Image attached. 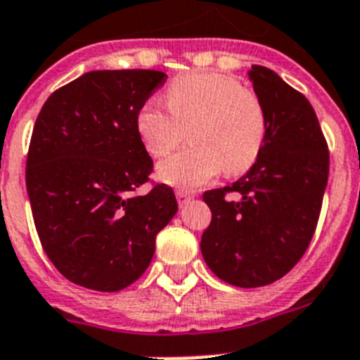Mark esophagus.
I'll return each instance as SVG.
<instances>
[{
    "label": "esophagus",
    "mask_w": 360,
    "mask_h": 360,
    "mask_svg": "<svg viewBox=\"0 0 360 360\" xmlns=\"http://www.w3.org/2000/svg\"><path fill=\"white\" fill-rule=\"evenodd\" d=\"M175 195H177V201H179L181 207L186 205V203H188V201L194 198V195H192V192H188V190H183V188L177 190V192H175Z\"/></svg>",
    "instance_id": "1"
}]
</instances>
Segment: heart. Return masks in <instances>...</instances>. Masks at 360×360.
Returning a JSON list of instances; mask_svg holds the SVG:
<instances>
[{
  "mask_svg": "<svg viewBox=\"0 0 360 360\" xmlns=\"http://www.w3.org/2000/svg\"><path fill=\"white\" fill-rule=\"evenodd\" d=\"M166 104L150 99L136 114V133L151 157H162L190 125L192 146L157 166L166 185L198 188L221 168L229 175L246 172L266 140V112L259 96L238 79L218 72H190L166 89Z\"/></svg>",
  "mask_w": 360,
  "mask_h": 360,
  "instance_id": "b5f03b06",
  "label": "heart"
}]
</instances>
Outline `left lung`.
<instances>
[{"label":"left lung","instance_id":"left-lung-1","mask_svg":"<svg viewBox=\"0 0 360 360\" xmlns=\"http://www.w3.org/2000/svg\"><path fill=\"white\" fill-rule=\"evenodd\" d=\"M250 81L266 112L264 146L246 175L203 194L212 220L200 244L210 270L240 288L270 285L297 264L329 177V150L309 99L264 66H251Z\"/></svg>","mask_w":360,"mask_h":360}]
</instances>
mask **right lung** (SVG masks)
I'll return each mask as SVG.
<instances>
[{"mask_svg":"<svg viewBox=\"0 0 360 360\" xmlns=\"http://www.w3.org/2000/svg\"><path fill=\"white\" fill-rule=\"evenodd\" d=\"M166 77L89 72L55 90L34 122L25 168L34 227L49 261L75 285L116 292L136 281L177 212L170 186L134 194L153 170L136 114Z\"/></svg>","mask_w":360,"mask_h":360,"instance_id":"1","label":"right lung"}]
</instances>
